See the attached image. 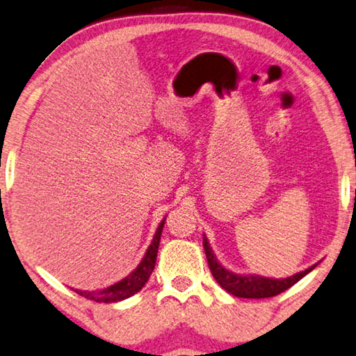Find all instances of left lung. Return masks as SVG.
Wrapping results in <instances>:
<instances>
[{
  "label": "left lung",
  "mask_w": 356,
  "mask_h": 356,
  "mask_svg": "<svg viewBox=\"0 0 356 356\" xmlns=\"http://www.w3.org/2000/svg\"><path fill=\"white\" fill-rule=\"evenodd\" d=\"M204 250L207 254V261H209V267L215 277V280L220 283V286L226 289L227 293L234 294L237 298H247V299H262V298H272L277 296L288 288H291L294 283H298L304 275H307L310 270L315 269V266L309 267L302 272L294 273V275L288 278H267L259 275H237L231 270L224 269V267L216 261L213 250L210 248L209 242L204 237Z\"/></svg>",
  "instance_id": "1"
}]
</instances>
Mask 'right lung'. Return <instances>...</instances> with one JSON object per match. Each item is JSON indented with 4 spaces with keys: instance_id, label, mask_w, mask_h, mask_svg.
Masks as SVG:
<instances>
[{
    "instance_id": "obj_1",
    "label": "right lung",
    "mask_w": 356,
    "mask_h": 356,
    "mask_svg": "<svg viewBox=\"0 0 356 356\" xmlns=\"http://www.w3.org/2000/svg\"><path fill=\"white\" fill-rule=\"evenodd\" d=\"M163 222H165V218H163V221L159 224V227H157L154 238H152V242L149 245V248H147V251H146L143 261L140 262V266L136 267V269L130 273V275L122 278L121 282L114 283V285H111V286L100 289V291H79V289H74V291L78 293L79 296L90 299V300H95V302H118V300L127 299L130 296H134L135 293H138L140 289L145 286L147 278L151 277L152 270H154Z\"/></svg>"
}]
</instances>
